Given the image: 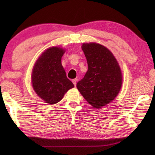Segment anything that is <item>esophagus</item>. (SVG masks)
<instances>
[{"label": "esophagus", "instance_id": "esophagus-1", "mask_svg": "<svg viewBox=\"0 0 155 155\" xmlns=\"http://www.w3.org/2000/svg\"><path fill=\"white\" fill-rule=\"evenodd\" d=\"M72 83H73L74 86L76 87V85H77V79H76V78H74V79H72Z\"/></svg>", "mask_w": 155, "mask_h": 155}]
</instances>
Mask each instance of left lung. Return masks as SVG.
<instances>
[{
	"label": "left lung",
	"instance_id": "1",
	"mask_svg": "<svg viewBox=\"0 0 155 155\" xmlns=\"http://www.w3.org/2000/svg\"><path fill=\"white\" fill-rule=\"evenodd\" d=\"M88 71L77 87L94 108H101L116 97L122 86V72L113 54L104 46L90 42L82 45Z\"/></svg>",
	"mask_w": 155,
	"mask_h": 155
}]
</instances>
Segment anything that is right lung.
<instances>
[{"label": "right lung", "mask_w": 155, "mask_h": 155, "mask_svg": "<svg viewBox=\"0 0 155 155\" xmlns=\"http://www.w3.org/2000/svg\"><path fill=\"white\" fill-rule=\"evenodd\" d=\"M65 51L57 47L48 48L36 61L32 72V84L38 96L46 103H58L73 83L66 75L61 64Z\"/></svg>", "instance_id": "obj_1"}]
</instances>
